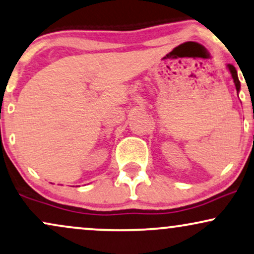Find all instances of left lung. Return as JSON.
<instances>
[{"label": "left lung", "instance_id": "1", "mask_svg": "<svg viewBox=\"0 0 254 254\" xmlns=\"http://www.w3.org/2000/svg\"><path fill=\"white\" fill-rule=\"evenodd\" d=\"M227 68H229L231 75H232V78H233L234 84H236L237 91H239V89H240V82H239V79H238V73H237L236 68H234L232 64H229V65H227Z\"/></svg>", "mask_w": 254, "mask_h": 254}]
</instances>
